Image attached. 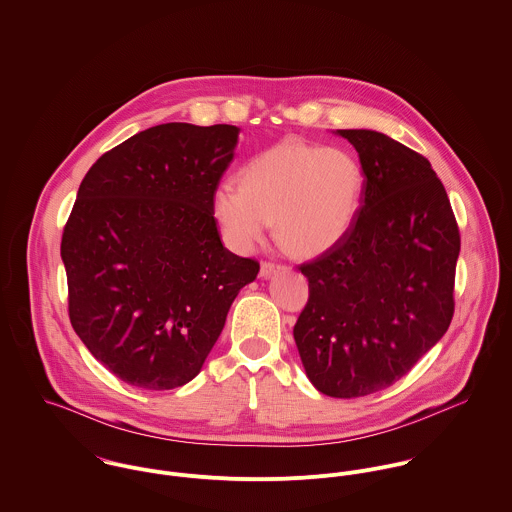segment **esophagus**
<instances>
[{
	"label": "esophagus",
	"mask_w": 512,
	"mask_h": 512,
	"mask_svg": "<svg viewBox=\"0 0 512 512\" xmlns=\"http://www.w3.org/2000/svg\"><path fill=\"white\" fill-rule=\"evenodd\" d=\"M283 265H279V263H273V261H263L261 263V271H259V275L263 277V279H269L271 275H275L277 271H283Z\"/></svg>",
	"instance_id": "obj_1"
}]
</instances>
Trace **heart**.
Wrapping results in <instances>:
<instances>
[{"label":"heart","instance_id":"b5f03b06","mask_svg":"<svg viewBox=\"0 0 512 512\" xmlns=\"http://www.w3.org/2000/svg\"><path fill=\"white\" fill-rule=\"evenodd\" d=\"M363 186V169L345 149L286 139L255 155L239 172V186L220 184L212 210L237 251L253 249L275 222L286 251L314 257L351 228Z\"/></svg>","mask_w":512,"mask_h":512}]
</instances>
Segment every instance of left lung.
Instances as JSON below:
<instances>
[{
	"label": "left lung",
	"mask_w": 512,
	"mask_h": 512,
	"mask_svg": "<svg viewBox=\"0 0 512 512\" xmlns=\"http://www.w3.org/2000/svg\"><path fill=\"white\" fill-rule=\"evenodd\" d=\"M336 133L359 155L361 206L332 249L298 267L310 294L292 334L320 393L367 397L397 383L448 332L461 243L426 157L379 131Z\"/></svg>",
	"instance_id": "1"
}]
</instances>
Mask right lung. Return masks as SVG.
<instances>
[{
	"label": "right lung",
	"instance_id": "add662e5",
	"mask_svg": "<svg viewBox=\"0 0 512 512\" xmlns=\"http://www.w3.org/2000/svg\"><path fill=\"white\" fill-rule=\"evenodd\" d=\"M239 127H149L86 172L60 257L68 316L88 351L127 385L192 381L229 306L259 273L224 247L212 198Z\"/></svg>",
	"mask_w": 512,
	"mask_h": 512
}]
</instances>
